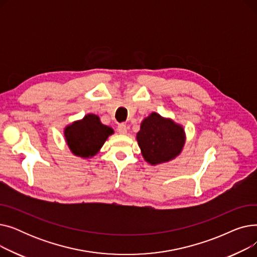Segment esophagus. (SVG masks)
<instances>
[{"instance_id":"esophagus-1","label":"esophagus","mask_w":257,"mask_h":257,"mask_svg":"<svg viewBox=\"0 0 257 257\" xmlns=\"http://www.w3.org/2000/svg\"><path fill=\"white\" fill-rule=\"evenodd\" d=\"M127 131H128V127L125 124H119L117 126V132L119 134H127Z\"/></svg>"}]
</instances>
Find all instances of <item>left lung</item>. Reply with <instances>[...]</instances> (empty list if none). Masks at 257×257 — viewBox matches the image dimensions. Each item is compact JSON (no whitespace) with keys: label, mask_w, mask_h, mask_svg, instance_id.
Masks as SVG:
<instances>
[{"label":"left lung","mask_w":257,"mask_h":257,"mask_svg":"<svg viewBox=\"0 0 257 257\" xmlns=\"http://www.w3.org/2000/svg\"><path fill=\"white\" fill-rule=\"evenodd\" d=\"M137 140L142 155L150 165H159L178 156L185 143L182 126L152 112L141 124Z\"/></svg>","instance_id":"left-lung-1"}]
</instances>
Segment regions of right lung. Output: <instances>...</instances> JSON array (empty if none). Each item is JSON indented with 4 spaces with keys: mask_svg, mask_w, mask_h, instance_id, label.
<instances>
[{
    "mask_svg": "<svg viewBox=\"0 0 257 257\" xmlns=\"http://www.w3.org/2000/svg\"><path fill=\"white\" fill-rule=\"evenodd\" d=\"M113 133L112 128L103 125L96 114H86L64 129V138L72 153L82 158L96 155L108 137Z\"/></svg>",
    "mask_w": 257,
    "mask_h": 257,
    "instance_id": "1",
    "label": "right lung"
}]
</instances>
